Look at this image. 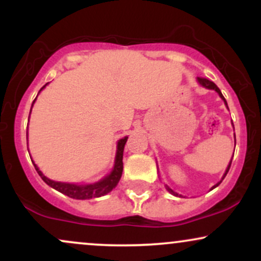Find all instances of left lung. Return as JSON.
<instances>
[{"mask_svg": "<svg viewBox=\"0 0 261 261\" xmlns=\"http://www.w3.org/2000/svg\"><path fill=\"white\" fill-rule=\"evenodd\" d=\"M197 82H199L200 85H201L202 87H205V88H207V89H214V91H216V92L218 93V95H220V97L222 98V99H223L224 104H226V106H227V101H226V99H224V97H223V95H222V93H221L220 88H218V87H217L216 85H215V83L212 82V81H210V80H207V79H202V77H197ZM227 108H228V107H227ZM230 163H232V161L229 162L228 167H227V169H226V173H224V175H223L222 180H223V179H224V176L227 175V173H228V170H229V167H230ZM222 180H221V181H222ZM221 181H220V182H217V184L215 185V187L212 188V189H215V188H216V187H218V185L221 184ZM167 190H168L170 194H173V195H175V196H180V195H179V194H176L175 191H173L172 189H170L169 187H167Z\"/></svg>", "mask_w": 261, "mask_h": 261, "instance_id": "8db88e82", "label": "left lung"}]
</instances>
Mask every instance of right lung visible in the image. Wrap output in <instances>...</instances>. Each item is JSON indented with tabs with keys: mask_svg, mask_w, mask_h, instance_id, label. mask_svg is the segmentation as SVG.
Instances as JSON below:
<instances>
[{
	"mask_svg": "<svg viewBox=\"0 0 261 261\" xmlns=\"http://www.w3.org/2000/svg\"><path fill=\"white\" fill-rule=\"evenodd\" d=\"M47 85V83H46ZM46 85L41 87V89H44ZM40 89V91H41ZM39 91V92H40ZM35 101V99H34ZM33 101V103H34ZM33 107V106H32ZM127 137H124V139L118 141V148H116V155H115V163H114V168L109 175H107L106 178H103L101 180L94 182V184H71V182H61V181H54L51 179L46 178L41 170H39L37 164H34L35 170L38 172V174L40 175V178L46 182L49 187L55 189V190L60 191V193L65 194V195L72 197V199L77 200H87V199H93V197H100L106 194L110 193L114 188L118 185L119 180H120L122 169H124V166H122V154H124V147L125 143H126ZM33 162V161H32Z\"/></svg>",
	"mask_w": 261,
	"mask_h": 261,
	"instance_id": "add662e5",
	"label": "right lung"
}]
</instances>
